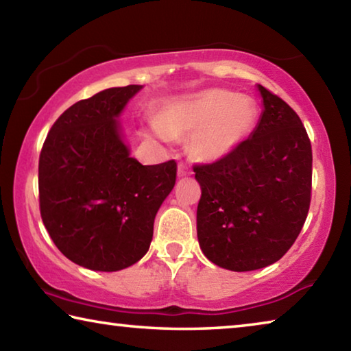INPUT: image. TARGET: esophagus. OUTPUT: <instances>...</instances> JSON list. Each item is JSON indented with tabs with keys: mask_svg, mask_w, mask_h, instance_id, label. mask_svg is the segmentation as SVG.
Returning a JSON list of instances; mask_svg holds the SVG:
<instances>
[{
	"mask_svg": "<svg viewBox=\"0 0 351 351\" xmlns=\"http://www.w3.org/2000/svg\"><path fill=\"white\" fill-rule=\"evenodd\" d=\"M190 173H192V170H190L186 164H182V162L178 164V176L184 178V176H189Z\"/></svg>",
	"mask_w": 351,
	"mask_h": 351,
	"instance_id": "esophagus-1",
	"label": "esophagus"
}]
</instances>
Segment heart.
I'll use <instances>...</instances> for the list:
<instances>
[{"label":"heart","mask_w":351,"mask_h":351,"mask_svg":"<svg viewBox=\"0 0 351 351\" xmlns=\"http://www.w3.org/2000/svg\"><path fill=\"white\" fill-rule=\"evenodd\" d=\"M255 119L257 105L251 97L210 88L170 100L164 105L158 122H152L145 133L165 142L192 133V153L213 161L228 156L247 138Z\"/></svg>","instance_id":"heart-1"}]
</instances>
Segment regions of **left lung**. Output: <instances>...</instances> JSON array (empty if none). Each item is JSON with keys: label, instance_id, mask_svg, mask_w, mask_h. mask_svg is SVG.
Returning <instances> with one entry per match:
<instances>
[{"label": "left lung", "instance_id": "left-lung-1", "mask_svg": "<svg viewBox=\"0 0 351 351\" xmlns=\"http://www.w3.org/2000/svg\"><path fill=\"white\" fill-rule=\"evenodd\" d=\"M263 111L232 153L195 165L201 186L199 247L219 268L245 272L269 266L293 246L310 209L313 153L300 117L257 85Z\"/></svg>", "mask_w": 351, "mask_h": 351}]
</instances>
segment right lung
<instances>
[{"label":"right lung","instance_id":"right-lung-1","mask_svg":"<svg viewBox=\"0 0 351 351\" xmlns=\"http://www.w3.org/2000/svg\"><path fill=\"white\" fill-rule=\"evenodd\" d=\"M142 85L108 88L57 119L41 148V219L64 257L112 272L147 254L159 207L176 181V162L142 165L121 122Z\"/></svg>","mask_w":351,"mask_h":351}]
</instances>
